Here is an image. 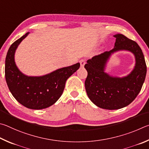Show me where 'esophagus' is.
<instances>
[{
  "label": "esophagus",
  "mask_w": 149,
  "mask_h": 149,
  "mask_svg": "<svg viewBox=\"0 0 149 149\" xmlns=\"http://www.w3.org/2000/svg\"><path fill=\"white\" fill-rule=\"evenodd\" d=\"M80 66H81L82 67H83L84 66V65H85V63H86V61H85V60L84 59H81L80 61Z\"/></svg>",
  "instance_id": "esophagus-1"
}]
</instances>
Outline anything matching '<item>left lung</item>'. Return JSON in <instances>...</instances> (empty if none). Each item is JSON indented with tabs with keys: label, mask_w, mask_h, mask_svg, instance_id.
Returning a JSON list of instances; mask_svg holds the SVG:
<instances>
[{
	"label": "left lung",
	"mask_w": 149,
	"mask_h": 149,
	"mask_svg": "<svg viewBox=\"0 0 149 149\" xmlns=\"http://www.w3.org/2000/svg\"><path fill=\"white\" fill-rule=\"evenodd\" d=\"M114 48L88 59L84 68L88 72L85 88L96 106L116 110L130 105L139 94L147 74L145 57L139 46L122 34H116ZM120 51L131 52L135 57L134 69L126 76H113L105 72L112 54Z\"/></svg>",
	"instance_id": "1"
}]
</instances>
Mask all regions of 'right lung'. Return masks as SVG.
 I'll use <instances>...</instances> for the list:
<instances>
[{"label":"right lung","instance_id":"obj_1","mask_svg":"<svg viewBox=\"0 0 149 149\" xmlns=\"http://www.w3.org/2000/svg\"><path fill=\"white\" fill-rule=\"evenodd\" d=\"M30 33L14 42L5 60V78L10 92L20 104L35 110L48 108L56 102L63 92L67 80L79 69L80 63L56 69L42 76H27L15 61L18 46Z\"/></svg>","mask_w":149,"mask_h":149}]
</instances>
